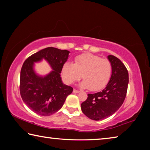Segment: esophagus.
I'll return each mask as SVG.
<instances>
[{
    "instance_id": "34e87169",
    "label": "esophagus",
    "mask_w": 150,
    "mask_h": 150,
    "mask_svg": "<svg viewBox=\"0 0 150 150\" xmlns=\"http://www.w3.org/2000/svg\"><path fill=\"white\" fill-rule=\"evenodd\" d=\"M73 93H79V91H78L77 89H75V88H74V89H73Z\"/></svg>"
}]
</instances>
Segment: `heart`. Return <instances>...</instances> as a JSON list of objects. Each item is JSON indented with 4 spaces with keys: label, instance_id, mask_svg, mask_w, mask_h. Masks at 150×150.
<instances>
[{
    "label": "heart",
    "instance_id": "1",
    "mask_svg": "<svg viewBox=\"0 0 150 150\" xmlns=\"http://www.w3.org/2000/svg\"><path fill=\"white\" fill-rule=\"evenodd\" d=\"M112 74V65L107 59L91 54L81 55L76 58L75 63L66 62L62 68L65 81L71 84L82 77L83 88L91 91H98L108 84Z\"/></svg>",
    "mask_w": 150,
    "mask_h": 150
}]
</instances>
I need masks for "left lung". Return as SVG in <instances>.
Returning <instances> with one entry per match:
<instances>
[{
    "label": "left lung",
    "mask_w": 150,
    "mask_h": 150,
    "mask_svg": "<svg viewBox=\"0 0 150 150\" xmlns=\"http://www.w3.org/2000/svg\"><path fill=\"white\" fill-rule=\"evenodd\" d=\"M112 65V75L106 87L94 94H88L87 100L81 103L84 115L93 120H100L115 113L125 99L128 85V72L121 61L108 55Z\"/></svg>",
    "instance_id": "obj_1"
}]
</instances>
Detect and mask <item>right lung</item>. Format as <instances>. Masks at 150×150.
I'll return each instance as SVG.
<instances>
[{"mask_svg":"<svg viewBox=\"0 0 150 150\" xmlns=\"http://www.w3.org/2000/svg\"><path fill=\"white\" fill-rule=\"evenodd\" d=\"M69 51L49 47L28 57L22 65L20 93L24 103L38 115L50 116L62 107L67 96L73 92L70 86L63 84L60 73L67 62ZM42 59L47 60L53 71L45 77L35 74L33 65Z\"/></svg>","mask_w":150,"mask_h":150,"instance_id":"1","label":"right lung"}]
</instances>
